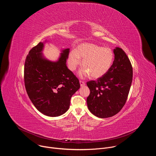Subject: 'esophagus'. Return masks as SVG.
<instances>
[{
    "instance_id": "esophagus-1",
    "label": "esophagus",
    "mask_w": 156,
    "mask_h": 156,
    "mask_svg": "<svg viewBox=\"0 0 156 156\" xmlns=\"http://www.w3.org/2000/svg\"><path fill=\"white\" fill-rule=\"evenodd\" d=\"M80 84L81 87H83V86H84L85 85V83L84 81H80Z\"/></svg>"
}]
</instances>
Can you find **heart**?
I'll return each instance as SVG.
<instances>
[{
    "label": "heart",
    "instance_id": "obj_1",
    "mask_svg": "<svg viewBox=\"0 0 156 156\" xmlns=\"http://www.w3.org/2000/svg\"><path fill=\"white\" fill-rule=\"evenodd\" d=\"M114 54L110 48H102L94 44L84 43L71 52L68 57L69 67L75 71L81 64L83 69L80 75L98 79L105 75L112 66Z\"/></svg>",
    "mask_w": 156,
    "mask_h": 156
}]
</instances>
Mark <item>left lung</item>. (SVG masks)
Masks as SVG:
<instances>
[{
  "label": "left lung",
  "mask_w": 156,
  "mask_h": 156,
  "mask_svg": "<svg viewBox=\"0 0 156 156\" xmlns=\"http://www.w3.org/2000/svg\"><path fill=\"white\" fill-rule=\"evenodd\" d=\"M114 60L108 72L97 81L87 82L90 94L87 98L89 110L104 119L118 114L124 106L133 79V69L125 52L114 49Z\"/></svg>",
  "instance_id": "1"
}]
</instances>
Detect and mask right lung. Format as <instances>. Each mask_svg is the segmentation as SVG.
Masks as SVG:
<instances>
[{
	"label": "right lung",
	"instance_id": "obj_1",
	"mask_svg": "<svg viewBox=\"0 0 156 156\" xmlns=\"http://www.w3.org/2000/svg\"><path fill=\"white\" fill-rule=\"evenodd\" d=\"M45 42H40L27 57L25 85L30 100L37 110L44 115L54 117L63 115L69 110L71 98L80 85L78 79L66 66L70 49L62 50L58 60L51 61L42 54Z\"/></svg>",
	"mask_w": 156,
	"mask_h": 156
}]
</instances>
